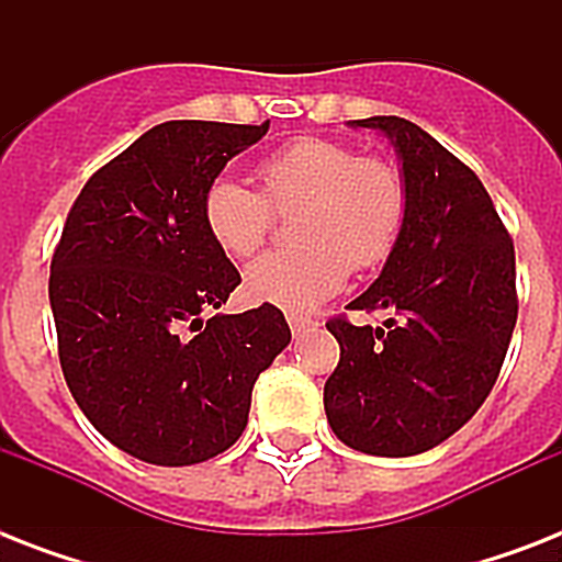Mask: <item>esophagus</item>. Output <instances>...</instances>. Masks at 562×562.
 Here are the masks:
<instances>
[{
  "instance_id": "esophagus-1",
  "label": "esophagus",
  "mask_w": 562,
  "mask_h": 562,
  "mask_svg": "<svg viewBox=\"0 0 562 562\" xmlns=\"http://www.w3.org/2000/svg\"><path fill=\"white\" fill-rule=\"evenodd\" d=\"M289 326H291V333H294V338H300V335L312 333L317 324L306 315H289Z\"/></svg>"
}]
</instances>
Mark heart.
<instances>
[{"label":"heart","mask_w":562,"mask_h":562,"mask_svg":"<svg viewBox=\"0 0 562 562\" xmlns=\"http://www.w3.org/2000/svg\"><path fill=\"white\" fill-rule=\"evenodd\" d=\"M262 191L218 175L201 201L203 227L227 256H250L273 227V206L297 210L303 245L271 250L245 268L254 303L308 312L335 297L350 268H373L400 241L408 194L391 162L359 157L350 145L303 136L259 166Z\"/></svg>","instance_id":"1"}]
</instances>
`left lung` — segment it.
<instances>
[{
	"label": "left lung",
	"instance_id": "left-lung-1",
	"mask_svg": "<svg viewBox=\"0 0 562 562\" xmlns=\"http://www.w3.org/2000/svg\"><path fill=\"white\" fill-rule=\"evenodd\" d=\"M350 127L393 145L408 212L379 280L347 306L387 321L326 324L341 361L324 408L356 452L408 458L452 437L496 384L519 312L514 241L475 171L423 127L400 116Z\"/></svg>",
	"mask_w": 562,
	"mask_h": 562
}]
</instances>
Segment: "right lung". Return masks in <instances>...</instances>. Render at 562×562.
I'll use <instances>...</instances> for the list:
<instances>
[{"instance_id": "obj_1", "label": "right lung", "mask_w": 562, "mask_h": 562, "mask_svg": "<svg viewBox=\"0 0 562 562\" xmlns=\"http://www.w3.org/2000/svg\"><path fill=\"white\" fill-rule=\"evenodd\" d=\"M265 125L162 122L87 180L52 256L66 384L92 426L157 467L210 461L247 426L250 393L291 341L277 306L210 315L241 277L201 201Z\"/></svg>"}]
</instances>
